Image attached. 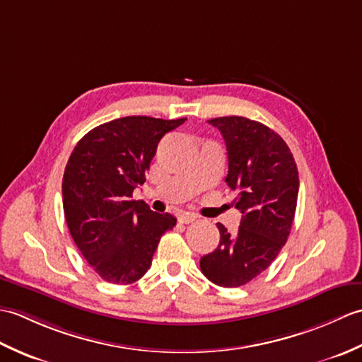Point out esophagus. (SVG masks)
<instances>
[{"mask_svg":"<svg viewBox=\"0 0 362 362\" xmlns=\"http://www.w3.org/2000/svg\"><path fill=\"white\" fill-rule=\"evenodd\" d=\"M196 219H197L196 214H191V213L180 214V216H179V222H180V224H191V222H194Z\"/></svg>","mask_w":362,"mask_h":362,"instance_id":"34e87169","label":"esophagus"}]
</instances>
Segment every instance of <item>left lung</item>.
<instances>
[{
    "instance_id": "obj_1",
    "label": "left lung",
    "mask_w": 362,
    "mask_h": 362,
    "mask_svg": "<svg viewBox=\"0 0 362 362\" xmlns=\"http://www.w3.org/2000/svg\"><path fill=\"white\" fill-rule=\"evenodd\" d=\"M227 146L230 189L243 213L230 235L218 224L219 245L201 258V271L222 288H238L271 266L286 243L298 196V171L291 149L272 129L244 117L209 119Z\"/></svg>"
}]
</instances>
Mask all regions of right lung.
Instances as JSON below:
<instances>
[{
	"label": "right lung",
	"instance_id": "1",
	"mask_svg": "<svg viewBox=\"0 0 362 362\" xmlns=\"http://www.w3.org/2000/svg\"><path fill=\"white\" fill-rule=\"evenodd\" d=\"M185 119L118 118L91 129L73 149L62 182L66 226L103 280H140L161 235L175 226L173 214L152 211L132 193L146 182L161 136Z\"/></svg>",
	"mask_w": 362,
	"mask_h": 362
}]
</instances>
